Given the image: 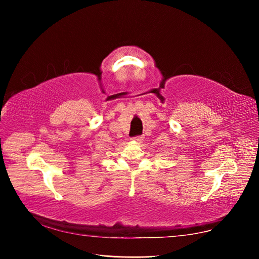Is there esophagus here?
I'll return each instance as SVG.
<instances>
[{
	"label": "esophagus",
	"mask_w": 259,
	"mask_h": 259,
	"mask_svg": "<svg viewBox=\"0 0 259 259\" xmlns=\"http://www.w3.org/2000/svg\"><path fill=\"white\" fill-rule=\"evenodd\" d=\"M132 140H133V142L140 144V143L144 142V136H142V135H140V136H135V137L132 138Z\"/></svg>",
	"instance_id": "34e87169"
}]
</instances>
